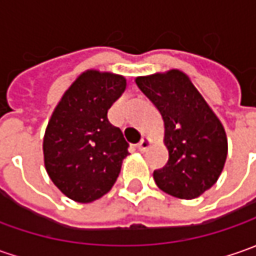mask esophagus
Returning a JSON list of instances; mask_svg holds the SVG:
<instances>
[{
  "label": "esophagus",
  "mask_w": 256,
  "mask_h": 256,
  "mask_svg": "<svg viewBox=\"0 0 256 256\" xmlns=\"http://www.w3.org/2000/svg\"><path fill=\"white\" fill-rule=\"evenodd\" d=\"M150 145H151V140L145 136V138H142V140L138 142L136 146H138V150H140V151H146V150L150 148Z\"/></svg>",
  "instance_id": "obj_1"
}]
</instances>
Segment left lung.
<instances>
[{"instance_id": "obj_1", "label": "left lung", "mask_w": 256, "mask_h": 256, "mask_svg": "<svg viewBox=\"0 0 256 256\" xmlns=\"http://www.w3.org/2000/svg\"><path fill=\"white\" fill-rule=\"evenodd\" d=\"M138 88L158 108L164 120L166 165L154 171L160 190L181 200H194L210 190L221 175L228 154L226 134L186 75L138 76Z\"/></svg>"}]
</instances>
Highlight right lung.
I'll return each instance as SVG.
<instances>
[{"label": "right lung", "instance_id": "add662e5", "mask_svg": "<svg viewBox=\"0 0 256 256\" xmlns=\"http://www.w3.org/2000/svg\"><path fill=\"white\" fill-rule=\"evenodd\" d=\"M125 86L122 75L88 70L65 91L51 115L42 144L45 170L72 201L101 198L121 172L130 145L108 121V110Z\"/></svg>", "mask_w": 256, "mask_h": 256}]
</instances>
